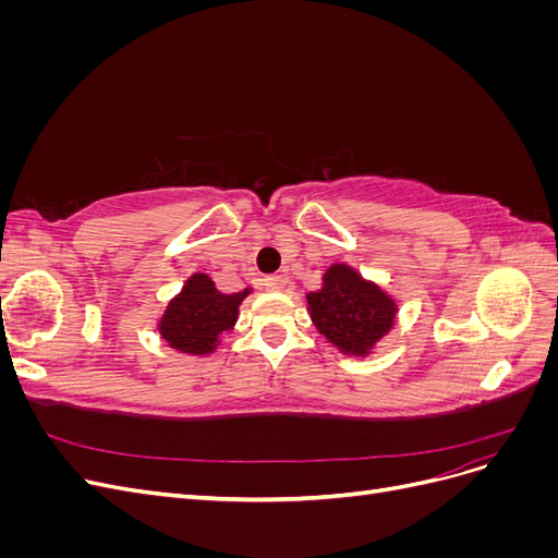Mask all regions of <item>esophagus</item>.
Segmentation results:
<instances>
[{
	"label": "esophagus",
	"instance_id": "esophagus-1",
	"mask_svg": "<svg viewBox=\"0 0 558 558\" xmlns=\"http://www.w3.org/2000/svg\"><path fill=\"white\" fill-rule=\"evenodd\" d=\"M263 283H265L267 291H283L286 289V277L272 275V277H265Z\"/></svg>",
	"mask_w": 558,
	"mask_h": 558
}]
</instances>
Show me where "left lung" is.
Instances as JSON below:
<instances>
[{"instance_id": "8db88e82", "label": "left lung", "mask_w": 558, "mask_h": 558, "mask_svg": "<svg viewBox=\"0 0 558 558\" xmlns=\"http://www.w3.org/2000/svg\"><path fill=\"white\" fill-rule=\"evenodd\" d=\"M305 298L316 330L353 359L373 356L398 318V300L347 263H332Z\"/></svg>"}]
</instances>
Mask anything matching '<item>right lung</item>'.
<instances>
[{
  "label": "right lung",
  "instance_id": "obj_1",
  "mask_svg": "<svg viewBox=\"0 0 558 558\" xmlns=\"http://www.w3.org/2000/svg\"><path fill=\"white\" fill-rule=\"evenodd\" d=\"M251 291V286H246L240 293H221L209 275L195 272L167 302L158 318V335L179 353L209 356L221 344L223 332H230L238 324L240 305Z\"/></svg>",
  "mask_w": 558,
  "mask_h": 558
}]
</instances>
